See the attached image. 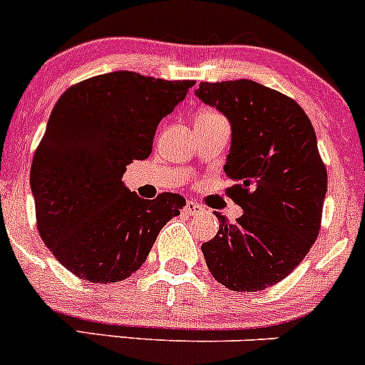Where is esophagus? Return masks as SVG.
<instances>
[{
  "label": "esophagus",
  "instance_id": "1",
  "mask_svg": "<svg viewBox=\"0 0 365 365\" xmlns=\"http://www.w3.org/2000/svg\"><path fill=\"white\" fill-rule=\"evenodd\" d=\"M200 211H202V206H200V204H197L195 200H188V202H186V206H185L186 215H197V213H200Z\"/></svg>",
  "mask_w": 365,
  "mask_h": 365
}]
</instances>
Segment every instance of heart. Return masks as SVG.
I'll use <instances>...</instances> for the list:
<instances>
[{
    "instance_id": "b5f03b06",
    "label": "heart",
    "mask_w": 365,
    "mask_h": 365,
    "mask_svg": "<svg viewBox=\"0 0 365 365\" xmlns=\"http://www.w3.org/2000/svg\"><path fill=\"white\" fill-rule=\"evenodd\" d=\"M210 118H222V116L218 113H215V110H202V113H199L197 120H210Z\"/></svg>"
}]
</instances>
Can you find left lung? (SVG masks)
Returning <instances> with one entry per match:
<instances>
[{
	"label": "left lung",
	"mask_w": 365,
	"mask_h": 365,
	"mask_svg": "<svg viewBox=\"0 0 365 365\" xmlns=\"http://www.w3.org/2000/svg\"><path fill=\"white\" fill-rule=\"evenodd\" d=\"M227 116L225 195L245 211L202 244L211 276L235 292H258L289 276L314 245L328 173L310 118L290 96L252 81L200 82L195 93Z\"/></svg>",
	"instance_id": "1"
}]
</instances>
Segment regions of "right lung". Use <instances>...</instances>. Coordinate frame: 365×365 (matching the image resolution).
<instances>
[{
  "instance_id": "1",
  "label": "right lung",
  "mask_w": 365,
  "mask_h": 365,
  "mask_svg": "<svg viewBox=\"0 0 365 365\" xmlns=\"http://www.w3.org/2000/svg\"><path fill=\"white\" fill-rule=\"evenodd\" d=\"M193 86L114 71L78 82L57 100L30 186L44 245L76 277L103 284L127 279L163 225L186 206L179 193L140 199L121 177L134 159L150 155L159 121Z\"/></svg>"
}]
</instances>
